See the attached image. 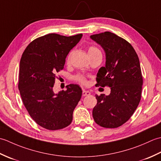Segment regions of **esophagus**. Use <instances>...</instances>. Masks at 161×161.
Segmentation results:
<instances>
[{"instance_id": "1", "label": "esophagus", "mask_w": 161, "mask_h": 161, "mask_svg": "<svg viewBox=\"0 0 161 161\" xmlns=\"http://www.w3.org/2000/svg\"><path fill=\"white\" fill-rule=\"evenodd\" d=\"M91 95V93L88 91H86V90H83L82 91V95L84 97V96H88V95Z\"/></svg>"}]
</instances>
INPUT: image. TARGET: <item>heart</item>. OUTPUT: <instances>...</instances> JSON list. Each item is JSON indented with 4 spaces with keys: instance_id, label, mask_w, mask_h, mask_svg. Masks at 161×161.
Returning <instances> with one entry per match:
<instances>
[{
    "instance_id": "heart-1",
    "label": "heart",
    "mask_w": 161,
    "mask_h": 161,
    "mask_svg": "<svg viewBox=\"0 0 161 161\" xmlns=\"http://www.w3.org/2000/svg\"><path fill=\"white\" fill-rule=\"evenodd\" d=\"M97 52H100V50H99L97 47H95L94 46H90L88 47V54H93ZM71 54H72V51L71 52L69 53V54H68V57H67V59H66V61L67 62H69L70 59V57H71ZM75 80H76L77 82L80 83L81 84H86L87 83V80L86 77H85L84 75H77L75 77Z\"/></svg>"
}]
</instances>
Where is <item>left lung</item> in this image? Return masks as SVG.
I'll list each match as a JSON object with an SVG mask.
<instances>
[{"mask_svg":"<svg viewBox=\"0 0 161 161\" xmlns=\"http://www.w3.org/2000/svg\"><path fill=\"white\" fill-rule=\"evenodd\" d=\"M106 54V65L97 75V85L111 88L108 95H95L93 117L105 128H117L128 121L141 99L142 76L138 54L128 42L104 32L91 36Z\"/></svg>","mask_w":161,"mask_h":161,"instance_id":"obj_1","label":"left lung"}]
</instances>
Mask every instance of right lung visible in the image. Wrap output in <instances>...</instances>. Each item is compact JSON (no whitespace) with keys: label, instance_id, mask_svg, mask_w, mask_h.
Returning a JSON list of instances; mask_svg holds the SVG:
<instances>
[{"label":"right lung","instance_id":"add662e5","mask_svg":"<svg viewBox=\"0 0 161 161\" xmlns=\"http://www.w3.org/2000/svg\"><path fill=\"white\" fill-rule=\"evenodd\" d=\"M82 34L66 36L48 34L27 46L20 61L19 90L23 104L31 118L48 130L66 127L82 91L77 84L54 93L57 75L63 70L66 58L80 42Z\"/></svg>","mask_w":161,"mask_h":161}]
</instances>
